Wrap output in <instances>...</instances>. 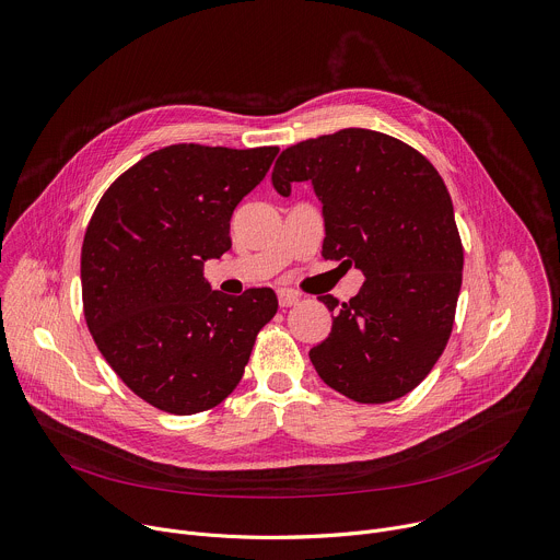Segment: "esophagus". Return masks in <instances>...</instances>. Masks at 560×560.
<instances>
[{"instance_id": "esophagus-1", "label": "esophagus", "mask_w": 560, "mask_h": 560, "mask_svg": "<svg viewBox=\"0 0 560 560\" xmlns=\"http://www.w3.org/2000/svg\"><path fill=\"white\" fill-rule=\"evenodd\" d=\"M279 305L281 307H292V305H296L299 303V294L296 292H292V290H279Z\"/></svg>"}]
</instances>
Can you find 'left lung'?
I'll return each instance as SVG.
<instances>
[{
    "instance_id": "1",
    "label": "left lung",
    "mask_w": 560,
    "mask_h": 560,
    "mask_svg": "<svg viewBox=\"0 0 560 560\" xmlns=\"http://www.w3.org/2000/svg\"><path fill=\"white\" fill-rule=\"evenodd\" d=\"M312 182L324 203V257L363 272L357 296L324 301L332 330L310 350L318 376L357 404L412 392L443 354L463 281L450 192L428 159L389 135L346 128L281 152L272 186Z\"/></svg>"
}]
</instances>
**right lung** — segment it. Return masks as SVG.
<instances>
[{
  "label": "right lung",
  "mask_w": 560,
  "mask_h": 560,
  "mask_svg": "<svg viewBox=\"0 0 560 560\" xmlns=\"http://www.w3.org/2000/svg\"><path fill=\"white\" fill-rule=\"evenodd\" d=\"M277 145L175 143L145 154L100 199L82 246L89 330L117 376L171 415L219 406L238 385L272 288L212 290L208 259L230 250V217L261 184Z\"/></svg>",
  "instance_id": "obj_1"
}]
</instances>
